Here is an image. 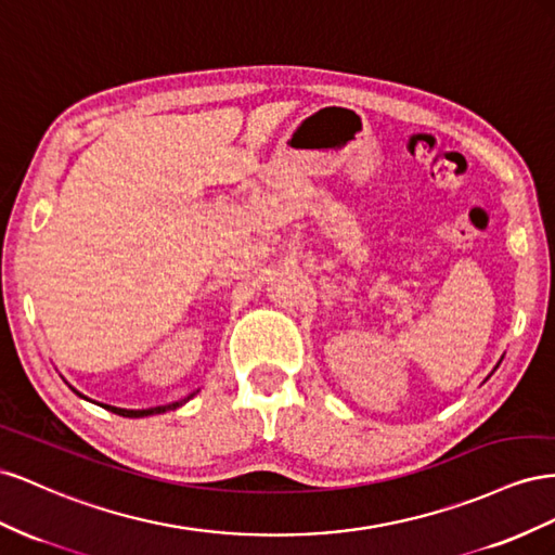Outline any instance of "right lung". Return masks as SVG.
<instances>
[{"label":"right lung","mask_w":555,"mask_h":555,"mask_svg":"<svg viewBox=\"0 0 555 555\" xmlns=\"http://www.w3.org/2000/svg\"><path fill=\"white\" fill-rule=\"evenodd\" d=\"M74 390V388H72ZM76 395H81L78 390H74ZM83 398V395H81ZM190 398H195V392H190L185 400H181V402H171V404H165V406H151V409H118V406H108L106 404V409L108 411H114V414H118V416H125V418H141V416H153V414H165V411H169V409H177V406H181L183 402H188Z\"/></svg>","instance_id":"right-lung-1"}]
</instances>
